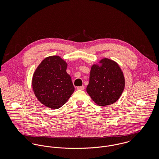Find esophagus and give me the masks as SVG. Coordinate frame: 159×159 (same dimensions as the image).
Returning <instances> with one entry per match:
<instances>
[{
	"instance_id": "obj_1",
	"label": "esophagus",
	"mask_w": 159,
	"mask_h": 159,
	"mask_svg": "<svg viewBox=\"0 0 159 159\" xmlns=\"http://www.w3.org/2000/svg\"><path fill=\"white\" fill-rule=\"evenodd\" d=\"M76 89H77L78 90H84V86H79V87H77Z\"/></svg>"
}]
</instances>
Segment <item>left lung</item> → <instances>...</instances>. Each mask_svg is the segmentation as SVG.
<instances>
[{
	"label": "left lung",
	"instance_id": "obj_1",
	"mask_svg": "<svg viewBox=\"0 0 159 159\" xmlns=\"http://www.w3.org/2000/svg\"><path fill=\"white\" fill-rule=\"evenodd\" d=\"M125 84V77L119 64L105 57L91 66L86 91L96 104L106 107L119 100Z\"/></svg>",
	"mask_w": 159,
	"mask_h": 159
}]
</instances>
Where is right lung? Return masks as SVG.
<instances>
[{"label": "right lung", "instance_id": "1", "mask_svg": "<svg viewBox=\"0 0 159 159\" xmlns=\"http://www.w3.org/2000/svg\"><path fill=\"white\" fill-rule=\"evenodd\" d=\"M67 63L59 56L46 57L35 70L32 86L38 100L43 105L58 109L75 91L71 78L67 73Z\"/></svg>", "mask_w": 159, "mask_h": 159}]
</instances>
